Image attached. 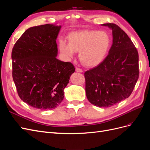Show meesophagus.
I'll return each instance as SVG.
<instances>
[{
  "label": "esophagus",
  "instance_id": "esophagus-1",
  "mask_svg": "<svg viewBox=\"0 0 150 150\" xmlns=\"http://www.w3.org/2000/svg\"><path fill=\"white\" fill-rule=\"evenodd\" d=\"M76 72H83V70L80 69V68L79 67H76Z\"/></svg>",
  "mask_w": 150,
  "mask_h": 150
}]
</instances>
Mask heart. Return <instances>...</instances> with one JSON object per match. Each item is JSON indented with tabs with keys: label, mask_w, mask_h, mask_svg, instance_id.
<instances>
[{
	"label": "heart",
	"mask_w": 150,
	"mask_h": 150,
	"mask_svg": "<svg viewBox=\"0 0 150 150\" xmlns=\"http://www.w3.org/2000/svg\"><path fill=\"white\" fill-rule=\"evenodd\" d=\"M68 44L64 40L59 43L62 53L72 57L74 52H79V57L83 64L94 67L103 61L110 47L111 39L104 31L83 30L70 33Z\"/></svg>",
	"instance_id": "b5f03b06"
}]
</instances>
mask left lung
Here are the masks:
<instances>
[{
	"mask_svg": "<svg viewBox=\"0 0 150 150\" xmlns=\"http://www.w3.org/2000/svg\"><path fill=\"white\" fill-rule=\"evenodd\" d=\"M103 25L112 29V44L103 61L84 72L85 89L91 103L108 108L132 93L139 78V56L134 44L118 25Z\"/></svg>",
	"mask_w": 150,
	"mask_h": 150,
	"instance_id": "8db88e82",
	"label": "left lung"
}]
</instances>
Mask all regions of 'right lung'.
Wrapping results in <instances>:
<instances>
[{
	"label": "right lung",
	"mask_w": 150,
	"mask_h": 150,
	"mask_svg": "<svg viewBox=\"0 0 150 150\" xmlns=\"http://www.w3.org/2000/svg\"><path fill=\"white\" fill-rule=\"evenodd\" d=\"M61 26L45 24L27 29L12 51V78L19 98L40 110H52L64 99V89L75 68L56 58Z\"/></svg>",
	"instance_id": "add662e5"
}]
</instances>
